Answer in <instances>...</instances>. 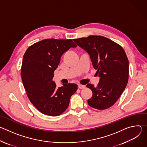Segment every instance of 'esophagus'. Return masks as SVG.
<instances>
[{
	"mask_svg": "<svg viewBox=\"0 0 147 147\" xmlns=\"http://www.w3.org/2000/svg\"><path fill=\"white\" fill-rule=\"evenodd\" d=\"M78 88H80V89H83V88H85V86H83V85H81V84H79L78 86Z\"/></svg>",
	"mask_w": 147,
	"mask_h": 147,
	"instance_id": "esophagus-1",
	"label": "esophagus"
}]
</instances>
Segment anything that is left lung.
I'll return each instance as SVG.
<instances>
[{
    "label": "left lung",
    "mask_w": 147,
    "mask_h": 147,
    "mask_svg": "<svg viewBox=\"0 0 147 147\" xmlns=\"http://www.w3.org/2000/svg\"><path fill=\"white\" fill-rule=\"evenodd\" d=\"M90 56L93 67L100 77L96 87L88 84L92 91L88 104L104 110L113 106L126 87L129 80V60L123 48L103 36L90 35L73 39Z\"/></svg>",
    "instance_id": "8db88e82"
}]
</instances>
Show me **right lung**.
I'll list each match as a JSON object with an SVG mask.
<instances>
[{
  "instance_id": "add662e5",
  "label": "right lung",
  "mask_w": 147,
  "mask_h": 147,
  "mask_svg": "<svg viewBox=\"0 0 147 147\" xmlns=\"http://www.w3.org/2000/svg\"><path fill=\"white\" fill-rule=\"evenodd\" d=\"M76 47L70 39H46L31 45L25 52L21 71L23 84L29 100L42 113L60 115L77 90L75 84L57 88L52 81L61 55Z\"/></svg>"
}]
</instances>
